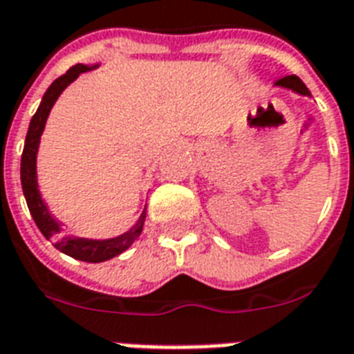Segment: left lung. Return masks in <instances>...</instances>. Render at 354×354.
I'll list each match as a JSON object with an SVG mask.
<instances>
[{"label":"left lung","mask_w":354,"mask_h":354,"mask_svg":"<svg viewBox=\"0 0 354 354\" xmlns=\"http://www.w3.org/2000/svg\"><path fill=\"white\" fill-rule=\"evenodd\" d=\"M275 86H279V88H286V90H292L299 93V95H310V91L305 84H303V80L296 75H288V77H283L275 82Z\"/></svg>","instance_id":"left-lung-1"}]
</instances>
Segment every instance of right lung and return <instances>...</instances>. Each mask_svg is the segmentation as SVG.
Returning <instances> with one entry per match:
<instances>
[{
  "label": "right lung",
  "mask_w": 354,
  "mask_h": 354,
  "mask_svg": "<svg viewBox=\"0 0 354 354\" xmlns=\"http://www.w3.org/2000/svg\"><path fill=\"white\" fill-rule=\"evenodd\" d=\"M99 68L95 66H86V64H77L73 68H69L62 77H58L53 82L47 91L41 97V102L36 113L32 115L29 122V130H27V138H25L24 154H21V167H19V176H21V189H24V196L27 200V207H29L30 215L35 218L36 226L46 236L47 241H53L55 248L60 250L62 253L69 257L79 259L84 263H102L108 259L118 257L119 253L132 246L136 239L143 232L145 218H147V205H145L143 213L138 218L128 232L121 233L112 239H84V236H68L62 235V224L51 215V211L44 202L38 189V176H36V156L40 149V138L46 128L47 118L55 102L60 97L66 88H68L73 80H77L80 73L91 71V69Z\"/></svg>",
  "instance_id": "obj_1"
}]
</instances>
